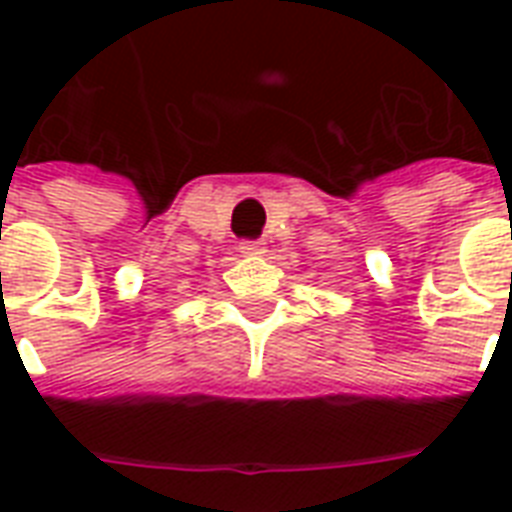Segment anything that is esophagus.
Instances as JSON below:
<instances>
[{"label": "esophagus", "mask_w": 512, "mask_h": 512, "mask_svg": "<svg viewBox=\"0 0 512 512\" xmlns=\"http://www.w3.org/2000/svg\"><path fill=\"white\" fill-rule=\"evenodd\" d=\"M239 249H241V252H244V255H249V257H252V255H263L265 244H263V241H241Z\"/></svg>", "instance_id": "obj_1"}]
</instances>
